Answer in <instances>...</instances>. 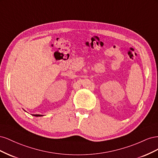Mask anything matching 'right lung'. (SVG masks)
I'll return each instance as SVG.
<instances>
[{"label":"right lung","instance_id":"1","mask_svg":"<svg viewBox=\"0 0 158 158\" xmlns=\"http://www.w3.org/2000/svg\"><path fill=\"white\" fill-rule=\"evenodd\" d=\"M35 116H41V115H40V114H34Z\"/></svg>","mask_w":158,"mask_h":158}]
</instances>
